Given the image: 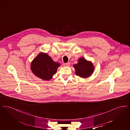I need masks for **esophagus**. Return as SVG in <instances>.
<instances>
[{"mask_svg": "<svg viewBox=\"0 0 130 130\" xmlns=\"http://www.w3.org/2000/svg\"><path fill=\"white\" fill-rule=\"evenodd\" d=\"M70 64V63H66L63 64V66L65 67H68V66H69Z\"/></svg>", "mask_w": 130, "mask_h": 130, "instance_id": "1", "label": "esophagus"}]
</instances>
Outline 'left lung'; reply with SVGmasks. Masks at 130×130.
<instances>
[{"instance_id": "obj_1", "label": "left lung", "mask_w": 130, "mask_h": 130, "mask_svg": "<svg viewBox=\"0 0 130 130\" xmlns=\"http://www.w3.org/2000/svg\"><path fill=\"white\" fill-rule=\"evenodd\" d=\"M75 74L81 77L86 78L92 74L94 67L91 62L87 61L84 58L79 59L78 63L74 64Z\"/></svg>"}]
</instances>
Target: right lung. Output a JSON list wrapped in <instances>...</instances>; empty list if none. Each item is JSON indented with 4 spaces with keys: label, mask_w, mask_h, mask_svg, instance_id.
<instances>
[{
    "label": "right lung",
    "mask_w": 130,
    "mask_h": 130,
    "mask_svg": "<svg viewBox=\"0 0 130 130\" xmlns=\"http://www.w3.org/2000/svg\"><path fill=\"white\" fill-rule=\"evenodd\" d=\"M59 63L54 62L47 54L41 53L31 63V70L37 77L44 80H49L56 74Z\"/></svg>",
    "instance_id": "1"
}]
</instances>
